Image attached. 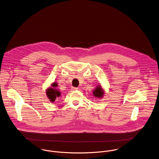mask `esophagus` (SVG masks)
Here are the masks:
<instances>
[{"instance_id":"obj_1","label":"esophagus","mask_w":159,"mask_h":159,"mask_svg":"<svg viewBox=\"0 0 159 159\" xmlns=\"http://www.w3.org/2000/svg\"><path fill=\"white\" fill-rule=\"evenodd\" d=\"M71 89H72L73 91H76V90L78 89V88H75V87H72Z\"/></svg>"}]
</instances>
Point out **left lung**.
<instances>
[{"label": "left lung", "mask_w": 159, "mask_h": 159, "mask_svg": "<svg viewBox=\"0 0 159 159\" xmlns=\"http://www.w3.org/2000/svg\"><path fill=\"white\" fill-rule=\"evenodd\" d=\"M93 95L96 98H102L104 96V91L103 90V88H102V86L100 85H98L96 89L93 91Z\"/></svg>", "instance_id": "left-lung-1"}]
</instances>
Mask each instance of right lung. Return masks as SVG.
Returning a JSON list of instances; mask_svg holds the SVG:
<instances>
[{
	"mask_svg": "<svg viewBox=\"0 0 159 159\" xmlns=\"http://www.w3.org/2000/svg\"><path fill=\"white\" fill-rule=\"evenodd\" d=\"M57 86V84L54 82L52 84H51V86L48 88L46 91L47 96L51 102H54L57 98L60 97L61 95V92L56 88Z\"/></svg>",
	"mask_w": 159,
	"mask_h": 159,
	"instance_id": "1",
	"label": "right lung"
}]
</instances>
